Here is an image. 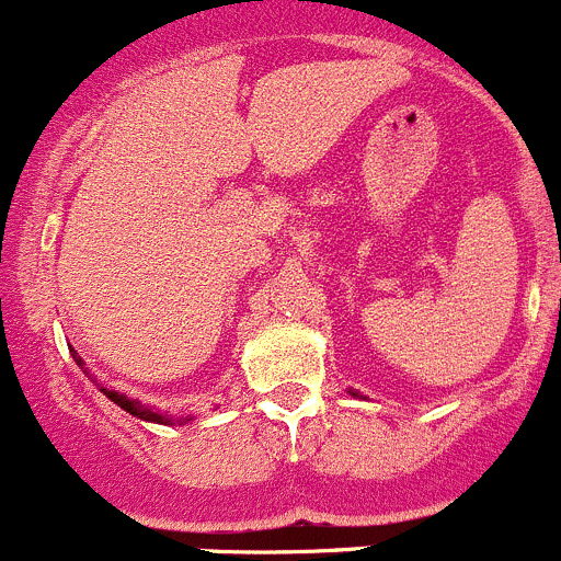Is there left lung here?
<instances>
[{
    "mask_svg": "<svg viewBox=\"0 0 561 561\" xmlns=\"http://www.w3.org/2000/svg\"><path fill=\"white\" fill-rule=\"evenodd\" d=\"M351 394H353V397H358V391H351Z\"/></svg>",
    "mask_w": 561,
    "mask_h": 561,
    "instance_id": "obj_1",
    "label": "left lung"
}]
</instances>
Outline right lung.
Masks as SVG:
<instances>
[{"mask_svg":"<svg viewBox=\"0 0 561 561\" xmlns=\"http://www.w3.org/2000/svg\"><path fill=\"white\" fill-rule=\"evenodd\" d=\"M70 351H73V347H70ZM73 358H76V364H84L81 362L79 356H76V351H73ZM103 394L108 397V400L112 402H117L119 408H123V411H128V413H134V416H139V419H145V422H156V425H172V422H175V419L170 416V413H161V411H153V408H148V405H142V402H136V400H128V397L125 394H119V391H106V389H101ZM178 422H188V416L186 419H178Z\"/></svg>","mask_w":561,"mask_h":561,"instance_id":"right-lung-1","label":"right lung"}]
</instances>
